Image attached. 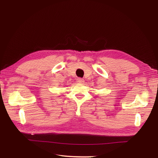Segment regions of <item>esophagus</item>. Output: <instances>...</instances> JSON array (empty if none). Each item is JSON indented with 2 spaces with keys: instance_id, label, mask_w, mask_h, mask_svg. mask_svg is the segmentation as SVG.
Returning <instances> with one entry per match:
<instances>
[{
  "instance_id": "esophagus-1",
  "label": "esophagus",
  "mask_w": 158,
  "mask_h": 158,
  "mask_svg": "<svg viewBox=\"0 0 158 158\" xmlns=\"http://www.w3.org/2000/svg\"><path fill=\"white\" fill-rule=\"evenodd\" d=\"M76 82L79 84H83L84 82V80L83 78H78L76 80Z\"/></svg>"
}]
</instances>
